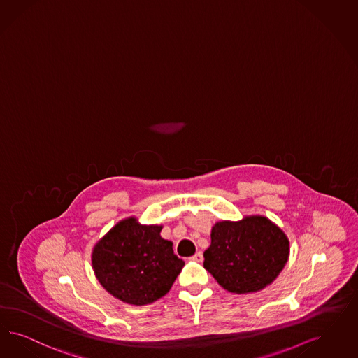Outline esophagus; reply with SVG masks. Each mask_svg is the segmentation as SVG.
Wrapping results in <instances>:
<instances>
[{"label": "esophagus", "mask_w": 358, "mask_h": 358, "mask_svg": "<svg viewBox=\"0 0 358 358\" xmlns=\"http://www.w3.org/2000/svg\"><path fill=\"white\" fill-rule=\"evenodd\" d=\"M190 260H194V262H198V263H199V262H202V260H203V255H202V252H201V251H198V252H196V254L190 258Z\"/></svg>", "instance_id": "obj_1"}]
</instances>
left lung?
I'll use <instances>...</instances> for the list:
<instances>
[{"label":"left lung","mask_w":358,"mask_h":358,"mask_svg":"<svg viewBox=\"0 0 358 358\" xmlns=\"http://www.w3.org/2000/svg\"><path fill=\"white\" fill-rule=\"evenodd\" d=\"M203 267L226 291L251 294L266 288L288 262L289 241L264 215L220 221L211 227Z\"/></svg>","instance_id":"obj_1"}]
</instances>
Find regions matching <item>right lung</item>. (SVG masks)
I'll return each instance as SVG.
<instances>
[{
  "instance_id": "right-lung-1",
  "label": "right lung",
  "mask_w": 358,
  "mask_h": 358,
  "mask_svg": "<svg viewBox=\"0 0 358 358\" xmlns=\"http://www.w3.org/2000/svg\"><path fill=\"white\" fill-rule=\"evenodd\" d=\"M162 224H141L136 217L116 223L92 248L99 283L131 306L150 304L166 295L185 266L173 243L161 238Z\"/></svg>"
}]
</instances>
